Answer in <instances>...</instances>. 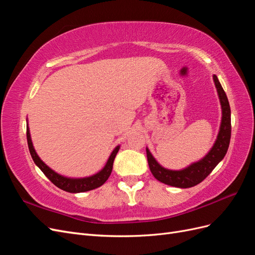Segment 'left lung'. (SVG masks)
<instances>
[{
  "mask_svg": "<svg viewBox=\"0 0 255 255\" xmlns=\"http://www.w3.org/2000/svg\"><path fill=\"white\" fill-rule=\"evenodd\" d=\"M213 80L218 92L222 110V117L217 139H216L210 152L202 159L192 163L188 167L182 169V170H170V169H166L163 166H160L156 159L153 157L149 149L146 148V157H148L150 170L154 177L159 182L180 188L196 186L199 183H201L226 156L231 139V109L228 97L220 82L218 81V78L214 75Z\"/></svg>",
  "mask_w": 255,
  "mask_h": 255,
  "instance_id": "obj_1",
  "label": "left lung"
}]
</instances>
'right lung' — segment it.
<instances>
[{"label": "right lung", "mask_w": 255, "mask_h": 255, "mask_svg": "<svg viewBox=\"0 0 255 255\" xmlns=\"http://www.w3.org/2000/svg\"><path fill=\"white\" fill-rule=\"evenodd\" d=\"M26 138H27V144H28V149L29 153L32 155V158L34 160V163L39 167L40 170L44 173V175L48 177V179L57 186L58 188L63 189L68 192H73V194H76V192H84V191H88L92 190L95 188H98L103 185L107 179H109L112 170H113V164H114V159L117 155V153L120 149V145H117L112 152L111 156L109 157V160H107L106 165L102 169L101 171H99L98 173L88 176V177H81V179H72V177H67L64 175H60L57 172H55L52 169L45 165L43 161L40 159V157L38 156V154L36 153L34 145L32 142V138H30L29 134V128L28 125L26 126Z\"/></svg>", "instance_id": "obj_1"}]
</instances>
